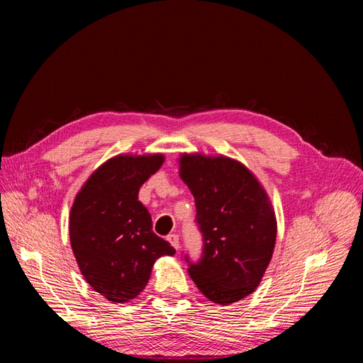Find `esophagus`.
<instances>
[{
    "label": "esophagus",
    "mask_w": 363,
    "mask_h": 363,
    "mask_svg": "<svg viewBox=\"0 0 363 363\" xmlns=\"http://www.w3.org/2000/svg\"><path fill=\"white\" fill-rule=\"evenodd\" d=\"M167 239L169 240V244H171L175 250H179V248H180V239H179V235H175V233L168 235V238H167Z\"/></svg>",
    "instance_id": "1"
}]
</instances>
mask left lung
<instances>
[{"label": "left lung", "mask_w": 363, "mask_h": 363, "mask_svg": "<svg viewBox=\"0 0 363 363\" xmlns=\"http://www.w3.org/2000/svg\"><path fill=\"white\" fill-rule=\"evenodd\" d=\"M180 177L191 189L203 238L188 271L208 300L230 304L255 291L276 245L277 223L265 189L242 163L224 156L183 155Z\"/></svg>", "instance_id": "obj_1"}]
</instances>
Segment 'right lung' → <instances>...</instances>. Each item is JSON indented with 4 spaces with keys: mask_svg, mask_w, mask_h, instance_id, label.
Here are the masks:
<instances>
[{
    "mask_svg": "<svg viewBox=\"0 0 363 363\" xmlns=\"http://www.w3.org/2000/svg\"><path fill=\"white\" fill-rule=\"evenodd\" d=\"M163 163L162 155L116 156L103 163L77 194L69 238L79 268L108 301L133 300L147 286L155 262L172 256L168 240L152 232L140 186Z\"/></svg>",
    "mask_w": 363,
    "mask_h": 363,
    "instance_id": "add662e5",
    "label": "right lung"
}]
</instances>
